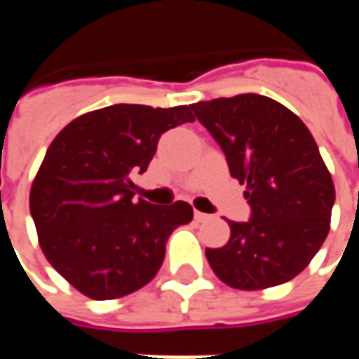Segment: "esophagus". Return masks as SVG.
Instances as JSON below:
<instances>
[{
    "mask_svg": "<svg viewBox=\"0 0 359 359\" xmlns=\"http://www.w3.org/2000/svg\"><path fill=\"white\" fill-rule=\"evenodd\" d=\"M211 215H208V213H202V211H196L194 213V219L198 221V223H203V221H208Z\"/></svg>",
    "mask_w": 359,
    "mask_h": 359,
    "instance_id": "1",
    "label": "esophagus"
}]
</instances>
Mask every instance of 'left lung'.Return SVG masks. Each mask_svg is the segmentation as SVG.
Instances as JSON below:
<instances>
[{"instance_id": "1", "label": "left lung", "mask_w": 359, "mask_h": 359, "mask_svg": "<svg viewBox=\"0 0 359 359\" xmlns=\"http://www.w3.org/2000/svg\"><path fill=\"white\" fill-rule=\"evenodd\" d=\"M246 184L250 221H229L223 248H205L225 285L259 290L308 267L329 234L334 184L308 126L271 97L241 94L190 105Z\"/></svg>"}]
</instances>
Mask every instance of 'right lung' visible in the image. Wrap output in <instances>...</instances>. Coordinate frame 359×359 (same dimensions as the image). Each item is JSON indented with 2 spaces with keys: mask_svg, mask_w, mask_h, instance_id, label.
Segmentation results:
<instances>
[{
  "mask_svg": "<svg viewBox=\"0 0 359 359\" xmlns=\"http://www.w3.org/2000/svg\"><path fill=\"white\" fill-rule=\"evenodd\" d=\"M188 105L117 103L71 121L46 151L30 188L38 241L61 277L92 300H113L156 277L165 244L194 211L187 202H134L169 128L192 123Z\"/></svg>",
  "mask_w": 359,
  "mask_h": 359,
  "instance_id": "right-lung-1",
  "label": "right lung"
}]
</instances>
